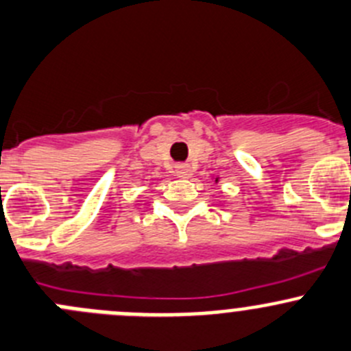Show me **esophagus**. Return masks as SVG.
Returning <instances> with one entry per match:
<instances>
[{
    "label": "esophagus",
    "instance_id": "1",
    "mask_svg": "<svg viewBox=\"0 0 351 351\" xmlns=\"http://www.w3.org/2000/svg\"><path fill=\"white\" fill-rule=\"evenodd\" d=\"M176 172H177V176H179V177H189L191 176V167L187 164H180V165H177Z\"/></svg>",
    "mask_w": 351,
    "mask_h": 351
}]
</instances>
